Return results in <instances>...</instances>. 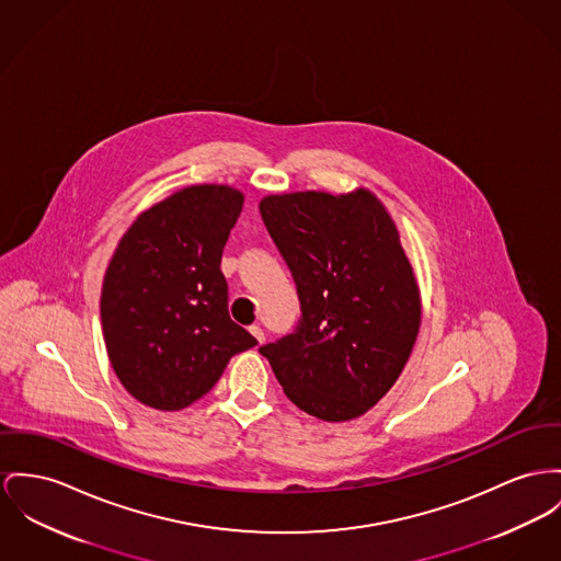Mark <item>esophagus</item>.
<instances>
[{
	"label": "esophagus",
	"instance_id": "34e87169",
	"mask_svg": "<svg viewBox=\"0 0 561 561\" xmlns=\"http://www.w3.org/2000/svg\"><path fill=\"white\" fill-rule=\"evenodd\" d=\"M249 332H251V336L255 337V340L262 344L263 337L265 336H263V330L260 325H251V328H249Z\"/></svg>",
	"mask_w": 561,
	"mask_h": 561
}]
</instances>
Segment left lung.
<instances>
[{
  "instance_id": "obj_1",
  "label": "left lung",
  "mask_w": 561,
  "mask_h": 561,
  "mask_svg": "<svg viewBox=\"0 0 561 561\" xmlns=\"http://www.w3.org/2000/svg\"><path fill=\"white\" fill-rule=\"evenodd\" d=\"M260 210L301 304L296 332L260 353L299 411L357 419L393 387L421 328V291L398 227L364 187L265 195Z\"/></svg>"
}]
</instances>
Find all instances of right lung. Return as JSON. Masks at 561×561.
<instances>
[{"label":"right lung","mask_w":561,"mask_h":561,"mask_svg":"<svg viewBox=\"0 0 561 561\" xmlns=\"http://www.w3.org/2000/svg\"><path fill=\"white\" fill-rule=\"evenodd\" d=\"M244 193L191 185L138 215L102 285V330L121 385L154 411L206 396L236 353L257 344L227 312L221 255Z\"/></svg>","instance_id":"obj_1"}]
</instances>
